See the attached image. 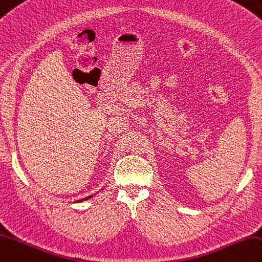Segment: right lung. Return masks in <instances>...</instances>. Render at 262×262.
I'll list each match as a JSON object with an SVG mask.
<instances>
[{"label":"right lung","instance_id":"obj_1","mask_svg":"<svg viewBox=\"0 0 262 262\" xmlns=\"http://www.w3.org/2000/svg\"><path fill=\"white\" fill-rule=\"evenodd\" d=\"M89 198H93V195H89V196H87V198H84V199H81V200H79V201H78V202H82V201H83V200H88Z\"/></svg>","mask_w":262,"mask_h":262}]
</instances>
